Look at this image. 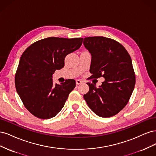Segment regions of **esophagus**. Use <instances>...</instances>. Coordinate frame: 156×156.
Here are the masks:
<instances>
[{"label": "esophagus", "mask_w": 156, "mask_h": 156, "mask_svg": "<svg viewBox=\"0 0 156 156\" xmlns=\"http://www.w3.org/2000/svg\"><path fill=\"white\" fill-rule=\"evenodd\" d=\"M82 83H83V81H81V80H80V79H77L76 80V84H77V85H79V84H81Z\"/></svg>", "instance_id": "obj_1"}]
</instances>
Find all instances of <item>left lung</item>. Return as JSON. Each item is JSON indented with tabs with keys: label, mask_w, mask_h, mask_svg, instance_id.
Segmentation results:
<instances>
[{
	"label": "left lung",
	"mask_w": 156,
	"mask_h": 156,
	"mask_svg": "<svg viewBox=\"0 0 156 156\" xmlns=\"http://www.w3.org/2000/svg\"><path fill=\"white\" fill-rule=\"evenodd\" d=\"M83 44L92 56L91 77L105 78L99 87L88 83L89 91L83 98L98 116H114L126 105L135 87V75L131 58L120 43L108 37H85Z\"/></svg>",
	"instance_id": "obj_1"
}]
</instances>
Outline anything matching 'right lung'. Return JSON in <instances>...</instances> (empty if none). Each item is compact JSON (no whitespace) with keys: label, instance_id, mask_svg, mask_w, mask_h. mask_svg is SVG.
Segmentation results:
<instances>
[{"label":"right lung","instance_id":"add662e5","mask_svg":"<svg viewBox=\"0 0 156 156\" xmlns=\"http://www.w3.org/2000/svg\"><path fill=\"white\" fill-rule=\"evenodd\" d=\"M83 40L47 37L30 45L21 55L15 78L16 90L27 109L36 117L51 119L64 107L76 83L68 79L55 86L53 74L64 66L66 56L79 49Z\"/></svg>","mask_w":156,"mask_h":156}]
</instances>
